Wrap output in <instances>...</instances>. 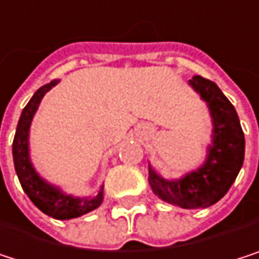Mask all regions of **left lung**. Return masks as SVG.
I'll return each mask as SVG.
<instances>
[{
  "instance_id": "obj_1",
  "label": "left lung",
  "mask_w": 259,
  "mask_h": 259,
  "mask_svg": "<svg viewBox=\"0 0 259 259\" xmlns=\"http://www.w3.org/2000/svg\"><path fill=\"white\" fill-rule=\"evenodd\" d=\"M188 83L208 104L212 118L206 159L202 167L175 181L164 179L149 165V184L161 200L184 209H200L219 202L237 179L244 161V134L235 107L214 81L194 75Z\"/></svg>"
}]
</instances>
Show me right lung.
Segmentation results:
<instances>
[{
  "label": "right lung",
  "instance_id": "obj_1",
  "mask_svg": "<svg viewBox=\"0 0 259 259\" xmlns=\"http://www.w3.org/2000/svg\"><path fill=\"white\" fill-rule=\"evenodd\" d=\"M57 83L59 80H53L44 84L42 88H39L31 97V100L27 103V106L24 107L18 127H16L15 138H13L12 152H13V164H15L18 179L21 182L22 190L28 196V199L44 214L57 220H69V219H75L83 214H88L94 211L95 208H98L103 202V187L100 188L98 194L94 197H74L71 194H65L60 188L42 179L31 164L30 147H28L30 125L39 107L40 100Z\"/></svg>",
  "mask_w": 259,
  "mask_h": 259
}]
</instances>
